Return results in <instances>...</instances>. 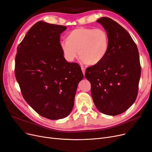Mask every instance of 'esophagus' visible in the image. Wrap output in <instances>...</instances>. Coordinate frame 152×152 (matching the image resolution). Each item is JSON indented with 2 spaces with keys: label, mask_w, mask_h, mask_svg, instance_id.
<instances>
[{
  "label": "esophagus",
  "mask_w": 152,
  "mask_h": 152,
  "mask_svg": "<svg viewBox=\"0 0 152 152\" xmlns=\"http://www.w3.org/2000/svg\"><path fill=\"white\" fill-rule=\"evenodd\" d=\"M81 70L83 71L84 76H85V67H81Z\"/></svg>",
  "instance_id": "34e87169"
}]
</instances>
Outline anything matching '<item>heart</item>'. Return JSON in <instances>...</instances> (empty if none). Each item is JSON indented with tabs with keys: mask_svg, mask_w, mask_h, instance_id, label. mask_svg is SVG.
<instances>
[{
	"mask_svg": "<svg viewBox=\"0 0 152 152\" xmlns=\"http://www.w3.org/2000/svg\"><path fill=\"white\" fill-rule=\"evenodd\" d=\"M60 48L67 61H74L78 52L83 63L95 66L108 54L110 37L102 28L78 27L67 34L66 42H62Z\"/></svg>",
	"mask_w": 152,
	"mask_h": 152,
	"instance_id": "heart-1",
	"label": "heart"
}]
</instances>
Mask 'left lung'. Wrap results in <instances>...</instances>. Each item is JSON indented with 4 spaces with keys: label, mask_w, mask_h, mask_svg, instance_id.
Returning <instances> with one entry per match:
<instances>
[{
    "label": "left lung",
    "mask_w": 152,
    "mask_h": 152,
    "mask_svg": "<svg viewBox=\"0 0 152 152\" xmlns=\"http://www.w3.org/2000/svg\"><path fill=\"white\" fill-rule=\"evenodd\" d=\"M97 22L110 37L109 53L103 61L89 67L85 77L91 85L94 103L102 113L115 116L135 102L141 76L139 53L126 29L109 18Z\"/></svg>",
    "instance_id": "left-lung-1"
}]
</instances>
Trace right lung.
<instances>
[{
  "label": "right lung",
  "instance_id": "1",
  "mask_svg": "<svg viewBox=\"0 0 152 152\" xmlns=\"http://www.w3.org/2000/svg\"><path fill=\"white\" fill-rule=\"evenodd\" d=\"M66 26L39 21L28 31L17 49L15 75L26 102L49 120L69 115L78 83L80 66L68 63L60 48Z\"/></svg>",
  "mask_w": 152,
  "mask_h": 152
}]
</instances>
